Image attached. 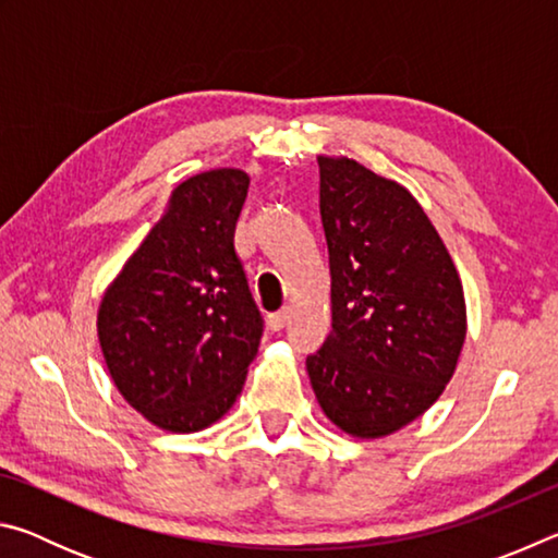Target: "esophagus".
Listing matches in <instances>:
<instances>
[{"label": "esophagus", "instance_id": "obj_1", "mask_svg": "<svg viewBox=\"0 0 558 558\" xmlns=\"http://www.w3.org/2000/svg\"><path fill=\"white\" fill-rule=\"evenodd\" d=\"M290 313H292L290 307H282V310H278V313H272L268 317V327L272 329V332H278V329L286 327V323L290 319Z\"/></svg>", "mask_w": 558, "mask_h": 558}]
</instances>
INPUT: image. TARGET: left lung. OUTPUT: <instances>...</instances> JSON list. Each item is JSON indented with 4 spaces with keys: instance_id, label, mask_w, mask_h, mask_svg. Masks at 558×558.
I'll use <instances>...</instances> for the list:
<instances>
[{
    "instance_id": "8db88e82",
    "label": "left lung",
    "mask_w": 558,
    "mask_h": 558,
    "mask_svg": "<svg viewBox=\"0 0 558 558\" xmlns=\"http://www.w3.org/2000/svg\"><path fill=\"white\" fill-rule=\"evenodd\" d=\"M332 276V335L307 356L317 403L354 438H384L446 389L468 332L446 243L399 182L317 157Z\"/></svg>"
}]
</instances>
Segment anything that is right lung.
Segmentation results:
<instances>
[{"label":"right lung","mask_w":558,"mask_h":558,"mask_svg":"<svg viewBox=\"0 0 558 558\" xmlns=\"http://www.w3.org/2000/svg\"><path fill=\"white\" fill-rule=\"evenodd\" d=\"M248 182L223 167L179 184L100 300L98 339L112 381L169 433L219 421L258 352L263 317L233 248Z\"/></svg>","instance_id":"obj_1"}]
</instances>
